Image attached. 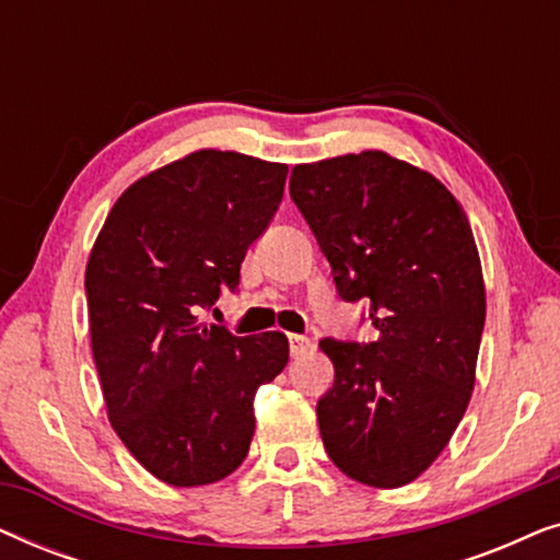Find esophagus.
Returning <instances> with one entry per match:
<instances>
[{
  "mask_svg": "<svg viewBox=\"0 0 560 560\" xmlns=\"http://www.w3.org/2000/svg\"><path fill=\"white\" fill-rule=\"evenodd\" d=\"M288 343H290V357H293V359L303 357L305 351L311 349V339H308V336H298V334H290V336H288Z\"/></svg>",
  "mask_w": 560,
  "mask_h": 560,
  "instance_id": "esophagus-1",
  "label": "esophagus"
}]
</instances>
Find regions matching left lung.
<instances>
[{
  "instance_id": "1",
  "label": "left lung",
  "mask_w": 560,
  "mask_h": 560,
  "mask_svg": "<svg viewBox=\"0 0 560 560\" xmlns=\"http://www.w3.org/2000/svg\"><path fill=\"white\" fill-rule=\"evenodd\" d=\"M290 198L336 293L370 305L380 331L320 339L334 362L316 405L326 454L362 485H408L446 448L474 389L487 305L469 219L431 173L380 150L295 165Z\"/></svg>"
}]
</instances>
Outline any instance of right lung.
Returning a JSON list of instances; mask_svg holds the SVG:
<instances>
[{"label": "right lung", "instance_id": "add662e5", "mask_svg": "<svg viewBox=\"0 0 560 560\" xmlns=\"http://www.w3.org/2000/svg\"><path fill=\"white\" fill-rule=\"evenodd\" d=\"M288 165L198 150L129 186L86 265L91 349L114 431L173 487L224 479L255 435V395L288 364L280 331L201 324L236 293L270 226Z\"/></svg>", "mask_w": 560, "mask_h": 560}]
</instances>
